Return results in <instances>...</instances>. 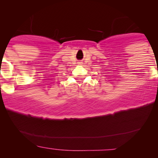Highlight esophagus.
I'll use <instances>...</instances> for the list:
<instances>
[{"instance_id": "esophagus-1", "label": "esophagus", "mask_w": 158, "mask_h": 158, "mask_svg": "<svg viewBox=\"0 0 158 158\" xmlns=\"http://www.w3.org/2000/svg\"><path fill=\"white\" fill-rule=\"evenodd\" d=\"M78 64H83V62H79Z\"/></svg>"}]
</instances>
